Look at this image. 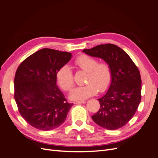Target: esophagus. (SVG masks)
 <instances>
[{
	"instance_id": "esophagus-1",
	"label": "esophagus",
	"mask_w": 158,
	"mask_h": 158,
	"mask_svg": "<svg viewBox=\"0 0 158 158\" xmlns=\"http://www.w3.org/2000/svg\"><path fill=\"white\" fill-rule=\"evenodd\" d=\"M85 101H79V102H74V104H80V103H85Z\"/></svg>"
}]
</instances>
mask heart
<instances>
[{
    "mask_svg": "<svg viewBox=\"0 0 158 158\" xmlns=\"http://www.w3.org/2000/svg\"><path fill=\"white\" fill-rule=\"evenodd\" d=\"M74 64L78 68L87 72L85 84L74 88L70 94V98L76 101H82L95 95L99 92L106 91L112 81V70L106 62L99 63L98 60L87 55H81L76 59ZM56 81L64 91L73 88L74 80L70 66L63 65L56 74Z\"/></svg>",
    "mask_w": 158,
    "mask_h": 158,
    "instance_id": "1",
    "label": "heart"
}]
</instances>
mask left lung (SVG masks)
Listing matches in <instances>:
<instances>
[{"label":"left lung","mask_w":158,"mask_h":158,"mask_svg":"<svg viewBox=\"0 0 158 158\" xmlns=\"http://www.w3.org/2000/svg\"><path fill=\"white\" fill-rule=\"evenodd\" d=\"M107 63L112 70V81L107 92L98 99L99 111L93 121L107 130L125 126L135 115L141 100L142 80L138 69L127 52L108 44L82 51Z\"/></svg>","instance_id":"8db88e82"}]
</instances>
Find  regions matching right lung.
<instances>
[{
  "label": "right lung",
  "mask_w": 158,
  "mask_h": 158,
  "mask_svg": "<svg viewBox=\"0 0 158 158\" xmlns=\"http://www.w3.org/2000/svg\"><path fill=\"white\" fill-rule=\"evenodd\" d=\"M72 53L42 49L18 66L14 78V99L21 116L37 129L50 131L60 126L73 103L66 102L56 84L58 70Z\"/></svg>",
  "instance_id": "1"
}]
</instances>
